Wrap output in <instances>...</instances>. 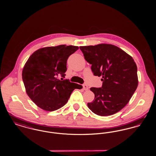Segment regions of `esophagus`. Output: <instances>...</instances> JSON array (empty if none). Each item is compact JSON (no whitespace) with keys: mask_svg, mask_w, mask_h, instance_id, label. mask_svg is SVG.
<instances>
[{"mask_svg":"<svg viewBox=\"0 0 156 156\" xmlns=\"http://www.w3.org/2000/svg\"><path fill=\"white\" fill-rule=\"evenodd\" d=\"M83 90H87L88 89V86L87 85H83Z\"/></svg>","mask_w":156,"mask_h":156,"instance_id":"1","label":"esophagus"}]
</instances>
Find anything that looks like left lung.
Returning a JSON list of instances; mask_svg holds the SVG:
<instances>
[{"instance_id": "obj_1", "label": "left lung", "mask_w": 156, "mask_h": 156, "mask_svg": "<svg viewBox=\"0 0 156 156\" xmlns=\"http://www.w3.org/2000/svg\"><path fill=\"white\" fill-rule=\"evenodd\" d=\"M95 76H102V88H90L95 94L87 105L99 116L112 115L122 109L138 86L137 68L133 58L110 44L80 47Z\"/></svg>"}]
</instances>
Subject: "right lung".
<instances>
[{"mask_svg":"<svg viewBox=\"0 0 156 156\" xmlns=\"http://www.w3.org/2000/svg\"><path fill=\"white\" fill-rule=\"evenodd\" d=\"M78 46L59 45L41 48L33 52L23 68L26 92L32 101L46 111H54L67 104L75 89L81 85L63 80L67 59ZM58 76L63 78L61 81Z\"/></svg>","mask_w":156,"mask_h":156,"instance_id":"add662e5","label":"right lung"}]
</instances>
